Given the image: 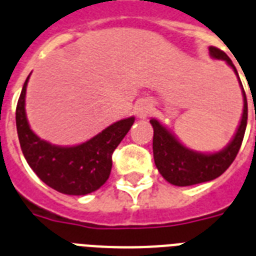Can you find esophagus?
<instances>
[{"label":"esophagus","instance_id":"esophagus-1","mask_svg":"<svg viewBox=\"0 0 256 256\" xmlns=\"http://www.w3.org/2000/svg\"><path fill=\"white\" fill-rule=\"evenodd\" d=\"M152 110V104L148 100H140L135 105V113L139 118H146Z\"/></svg>","mask_w":256,"mask_h":256}]
</instances>
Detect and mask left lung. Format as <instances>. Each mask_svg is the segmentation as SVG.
Masks as SVG:
<instances>
[{
	"label": "left lung",
	"instance_id": "obj_1",
	"mask_svg": "<svg viewBox=\"0 0 256 256\" xmlns=\"http://www.w3.org/2000/svg\"><path fill=\"white\" fill-rule=\"evenodd\" d=\"M210 54L212 58L224 60L238 76L237 68L225 52L220 50L216 46H210ZM238 80L244 95V113L234 138L222 151L216 154H200L188 150L158 120L152 118L150 121L154 128L152 147H154V164L160 174L169 184L176 186H191V184L212 181L214 178L220 177L230 166L241 148L246 132V124H248V98L240 76Z\"/></svg>",
	"mask_w": 256,
	"mask_h": 256
}]
</instances>
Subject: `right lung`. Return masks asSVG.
I'll list each match as a JSON object with an SVG mask.
<instances>
[{
  "label": "right lung",
  "instance_id": "1",
  "mask_svg": "<svg viewBox=\"0 0 256 256\" xmlns=\"http://www.w3.org/2000/svg\"><path fill=\"white\" fill-rule=\"evenodd\" d=\"M19 96L15 120L19 143L26 160L44 184L66 195H86L100 188L112 170V154L134 124L135 118H124L98 132L90 140L60 147L42 140L32 132L26 117V88Z\"/></svg>",
  "mask_w": 256,
  "mask_h": 256
}]
</instances>
